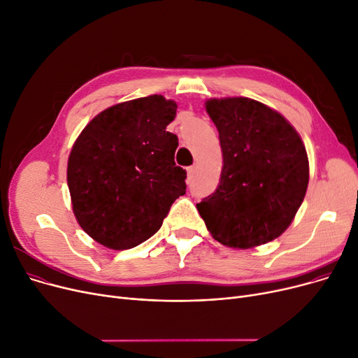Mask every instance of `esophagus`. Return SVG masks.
<instances>
[{"label":"esophagus","mask_w":358,"mask_h":358,"mask_svg":"<svg viewBox=\"0 0 358 358\" xmlns=\"http://www.w3.org/2000/svg\"><path fill=\"white\" fill-rule=\"evenodd\" d=\"M186 172H188V178L191 179L195 175V166H191V167L186 169Z\"/></svg>","instance_id":"34e87169"}]
</instances>
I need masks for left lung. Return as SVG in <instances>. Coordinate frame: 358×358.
<instances>
[{"instance_id": "1", "label": "left lung", "mask_w": 358, "mask_h": 358, "mask_svg": "<svg viewBox=\"0 0 358 358\" xmlns=\"http://www.w3.org/2000/svg\"><path fill=\"white\" fill-rule=\"evenodd\" d=\"M206 108L223 151L215 192L196 203L208 231L234 249L277 239L308 189L301 138L284 116L253 99H211Z\"/></svg>"}]
</instances>
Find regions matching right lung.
Segmentation results:
<instances>
[{"mask_svg":"<svg viewBox=\"0 0 358 358\" xmlns=\"http://www.w3.org/2000/svg\"><path fill=\"white\" fill-rule=\"evenodd\" d=\"M176 108L160 94L124 101L77 138L68 188L78 224L100 245L124 250L145 242L186 192V170L175 163L178 137L166 131Z\"/></svg>","mask_w":358,"mask_h":358,"instance_id":"obj_1","label":"right lung"}]
</instances>
